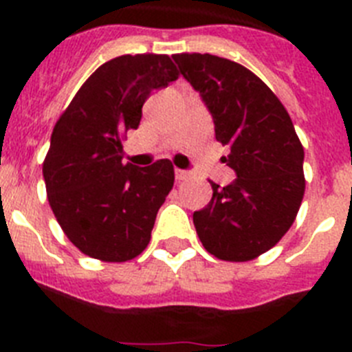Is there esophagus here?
<instances>
[{
  "instance_id": "esophagus-1",
  "label": "esophagus",
  "mask_w": 352,
  "mask_h": 352,
  "mask_svg": "<svg viewBox=\"0 0 352 352\" xmlns=\"http://www.w3.org/2000/svg\"><path fill=\"white\" fill-rule=\"evenodd\" d=\"M174 176H176V179H178V182H183V179L188 178V170L176 169V170H174Z\"/></svg>"
}]
</instances>
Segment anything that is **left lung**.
<instances>
[{"label": "left lung", "mask_w": 352, "mask_h": 352, "mask_svg": "<svg viewBox=\"0 0 352 352\" xmlns=\"http://www.w3.org/2000/svg\"><path fill=\"white\" fill-rule=\"evenodd\" d=\"M179 74L201 95L214 138L229 148L222 162L236 179L194 211L203 247L232 263L256 259L289 231L305 194L303 146L275 93L243 65L213 54H174Z\"/></svg>", "instance_id": "left-lung-1"}]
</instances>
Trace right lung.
Wrapping results in <instances>:
<instances>
[{"label":"right lung","mask_w":352,"mask_h":352,"mask_svg":"<svg viewBox=\"0 0 352 352\" xmlns=\"http://www.w3.org/2000/svg\"><path fill=\"white\" fill-rule=\"evenodd\" d=\"M176 79L169 56H118L93 72L52 130L43 160L49 204L67 238L93 259L125 263L148 247L174 167L123 164L121 135L138 129L151 91Z\"/></svg>","instance_id":"add662e5"}]
</instances>
